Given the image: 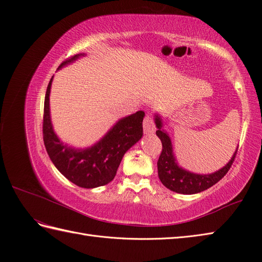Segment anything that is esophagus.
Listing matches in <instances>:
<instances>
[{
    "label": "esophagus",
    "mask_w": 262,
    "mask_h": 262,
    "mask_svg": "<svg viewBox=\"0 0 262 262\" xmlns=\"http://www.w3.org/2000/svg\"><path fill=\"white\" fill-rule=\"evenodd\" d=\"M142 125H143V132H145V134H152L156 132V125L151 115H146Z\"/></svg>",
    "instance_id": "obj_1"
}]
</instances>
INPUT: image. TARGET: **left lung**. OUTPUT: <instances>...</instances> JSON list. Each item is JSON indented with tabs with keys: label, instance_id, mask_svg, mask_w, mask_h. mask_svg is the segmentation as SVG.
<instances>
[{
	"label": "left lung",
	"instance_id": "8db88e82",
	"mask_svg": "<svg viewBox=\"0 0 262 262\" xmlns=\"http://www.w3.org/2000/svg\"><path fill=\"white\" fill-rule=\"evenodd\" d=\"M156 126L158 127V130L156 132L157 136L162 142V152L158 160V175L160 181L166 188L175 192L183 193V195H192V193L204 191L213 186L229 172L236 154H237V149H236L229 163L223 166L221 170L207 175L195 174L184 170L176 163L171 139L162 129V121L159 115H156Z\"/></svg>",
	"mask_w": 262,
	"mask_h": 262
}]
</instances>
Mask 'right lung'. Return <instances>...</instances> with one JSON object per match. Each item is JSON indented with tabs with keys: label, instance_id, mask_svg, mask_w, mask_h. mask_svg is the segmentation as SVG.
I'll use <instances>...</instances> for the list:
<instances>
[{
	"label": "right lung",
	"instance_id": "right-lung-1",
	"mask_svg": "<svg viewBox=\"0 0 262 262\" xmlns=\"http://www.w3.org/2000/svg\"><path fill=\"white\" fill-rule=\"evenodd\" d=\"M82 54H76L58 66H63L77 60ZM53 77L50 80L43 108V141L47 152L55 167L67 180L82 188H95L111 182L125 155L142 137V120L145 112L138 111L117 122L105 136L87 149L71 148L58 139L53 130L50 117L49 96Z\"/></svg>",
	"mask_w": 262,
	"mask_h": 262
}]
</instances>
